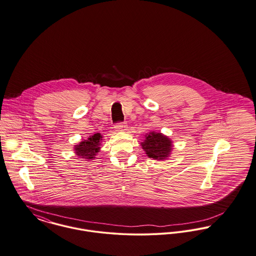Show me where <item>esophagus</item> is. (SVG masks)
Returning a JSON list of instances; mask_svg holds the SVG:
<instances>
[{
    "mask_svg": "<svg viewBox=\"0 0 256 256\" xmlns=\"http://www.w3.org/2000/svg\"><path fill=\"white\" fill-rule=\"evenodd\" d=\"M126 128H128V126H126V122H117L116 126H115V130H116L117 132H124V130H126Z\"/></svg>",
    "mask_w": 256,
    "mask_h": 256,
    "instance_id": "34e87169",
    "label": "esophagus"
}]
</instances>
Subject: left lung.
I'll return each instance as SVG.
<instances>
[{"label":"left lung","instance_id":"left-lung-1","mask_svg":"<svg viewBox=\"0 0 256 256\" xmlns=\"http://www.w3.org/2000/svg\"><path fill=\"white\" fill-rule=\"evenodd\" d=\"M147 156L154 160H164L172 150V144L168 137L160 132H150L141 143Z\"/></svg>","mask_w":256,"mask_h":256}]
</instances>
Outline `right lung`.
Wrapping results in <instances>:
<instances>
[{"label": "right lung", "mask_w": 256, "mask_h": 256, "mask_svg": "<svg viewBox=\"0 0 256 256\" xmlns=\"http://www.w3.org/2000/svg\"><path fill=\"white\" fill-rule=\"evenodd\" d=\"M102 136L100 134H96L92 136H90L88 140L82 141L79 145L76 146V152L77 156H81V158H94V154L98 152L100 149V141L102 140Z\"/></svg>", "instance_id": "1"}]
</instances>
